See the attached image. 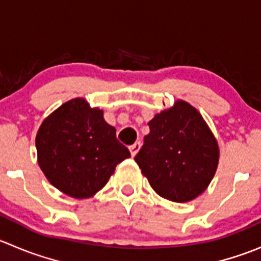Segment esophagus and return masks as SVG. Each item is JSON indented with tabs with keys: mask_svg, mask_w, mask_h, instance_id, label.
<instances>
[{
	"mask_svg": "<svg viewBox=\"0 0 261 261\" xmlns=\"http://www.w3.org/2000/svg\"><path fill=\"white\" fill-rule=\"evenodd\" d=\"M140 146H141L140 141H136L134 145L130 146V152H131V155H133V156H135V155L138 154V151L140 150Z\"/></svg>",
	"mask_w": 261,
	"mask_h": 261,
	"instance_id": "1",
	"label": "esophagus"
}]
</instances>
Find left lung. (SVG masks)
Listing matches in <instances>:
<instances>
[{
  "instance_id": "left-lung-1",
  "label": "left lung",
  "mask_w": 261,
  "mask_h": 261,
  "mask_svg": "<svg viewBox=\"0 0 261 261\" xmlns=\"http://www.w3.org/2000/svg\"><path fill=\"white\" fill-rule=\"evenodd\" d=\"M150 133L135 156L144 177L163 198L184 203L210 186L220 147L198 110L177 99L147 122Z\"/></svg>"
}]
</instances>
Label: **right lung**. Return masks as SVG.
<instances>
[{
  "instance_id": "1",
  "label": "right lung",
  "mask_w": 261,
  "mask_h": 261,
  "mask_svg": "<svg viewBox=\"0 0 261 261\" xmlns=\"http://www.w3.org/2000/svg\"><path fill=\"white\" fill-rule=\"evenodd\" d=\"M38 164L50 184L77 199L107 184L130 151L116 139L103 111L84 98L69 99L41 122L35 139Z\"/></svg>"
}]
</instances>
